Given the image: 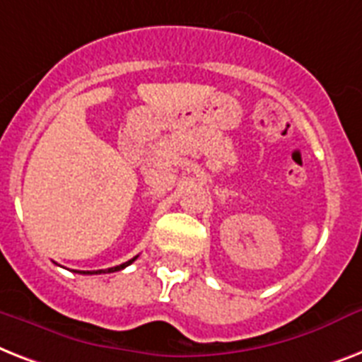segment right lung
<instances>
[{
  "instance_id": "obj_1",
  "label": "right lung",
  "mask_w": 362,
  "mask_h": 362,
  "mask_svg": "<svg viewBox=\"0 0 362 362\" xmlns=\"http://www.w3.org/2000/svg\"><path fill=\"white\" fill-rule=\"evenodd\" d=\"M138 258V256H134V258L132 259H129V262H125V263H121V265H115V267H110V269H99V271H93V273H91V271H88V273H86V271H80V273L82 274H100V273H115V271H121V269H125L127 265H131L132 262H134V259Z\"/></svg>"
}]
</instances>
